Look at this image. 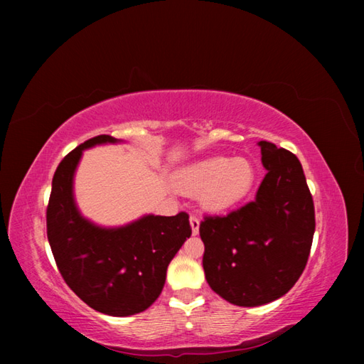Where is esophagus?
Returning <instances> with one entry per match:
<instances>
[{"instance_id":"obj_1","label":"esophagus","mask_w":364,"mask_h":364,"mask_svg":"<svg viewBox=\"0 0 364 364\" xmlns=\"http://www.w3.org/2000/svg\"><path fill=\"white\" fill-rule=\"evenodd\" d=\"M191 228H192V235L197 236L198 235V228H200V220L196 218V215H191Z\"/></svg>"}]
</instances>
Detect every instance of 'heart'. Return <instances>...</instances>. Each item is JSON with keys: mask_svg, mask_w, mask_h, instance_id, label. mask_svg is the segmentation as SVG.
<instances>
[{"mask_svg": "<svg viewBox=\"0 0 364 364\" xmlns=\"http://www.w3.org/2000/svg\"><path fill=\"white\" fill-rule=\"evenodd\" d=\"M257 168L247 158L213 156L183 167L173 175L178 191L198 197L203 210L222 213L250 196Z\"/></svg>", "mask_w": 364, "mask_h": 364, "instance_id": "heart-1", "label": "heart"}]
</instances>
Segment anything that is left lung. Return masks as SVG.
Returning a JSON list of instances; mask_svg holds the SVG:
<instances>
[{"label": "left lung", "mask_w": 364, "mask_h": 364, "mask_svg": "<svg viewBox=\"0 0 364 364\" xmlns=\"http://www.w3.org/2000/svg\"><path fill=\"white\" fill-rule=\"evenodd\" d=\"M267 170L255 200L223 218H205L208 284L237 306L283 297L306 266L314 235V205L296 154L259 141Z\"/></svg>", "instance_id": "obj_1"}]
</instances>
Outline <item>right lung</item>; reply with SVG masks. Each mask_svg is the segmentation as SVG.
<instances>
[{
    "label": "right lung",
    "mask_w": 364,
    "mask_h": 364,
    "mask_svg": "<svg viewBox=\"0 0 364 364\" xmlns=\"http://www.w3.org/2000/svg\"><path fill=\"white\" fill-rule=\"evenodd\" d=\"M122 142L102 134L68 153L54 172L46 210V235L65 283L84 304L115 318L142 313L159 297L167 266L192 233L186 213L144 214L120 227L81 214L75 173L84 150Z\"/></svg>",
    "instance_id": "right-lung-1"
}]
</instances>
